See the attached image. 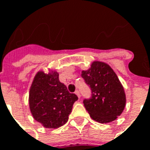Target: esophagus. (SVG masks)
<instances>
[{
    "label": "esophagus",
    "mask_w": 150,
    "mask_h": 150,
    "mask_svg": "<svg viewBox=\"0 0 150 150\" xmlns=\"http://www.w3.org/2000/svg\"><path fill=\"white\" fill-rule=\"evenodd\" d=\"M75 94H76V95H77L78 97H79V98H80V93H79V90H76V91H75Z\"/></svg>",
    "instance_id": "obj_1"
}]
</instances>
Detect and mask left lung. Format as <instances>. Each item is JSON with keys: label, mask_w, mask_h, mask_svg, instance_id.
<instances>
[{"label": "left lung", "mask_w": 150, "mask_h": 150, "mask_svg": "<svg viewBox=\"0 0 150 150\" xmlns=\"http://www.w3.org/2000/svg\"><path fill=\"white\" fill-rule=\"evenodd\" d=\"M81 77L91 92L83 100L91 117L101 124L116 120L125 108L126 96L114 70L102 62H94Z\"/></svg>", "instance_id": "left-lung-1"}]
</instances>
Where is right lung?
<instances>
[{
	"label": "right lung",
	"mask_w": 150,
	"mask_h": 150,
	"mask_svg": "<svg viewBox=\"0 0 150 150\" xmlns=\"http://www.w3.org/2000/svg\"><path fill=\"white\" fill-rule=\"evenodd\" d=\"M78 96L69 93L59 81V74L40 71L30 88L29 104L33 117L46 128H58L66 124Z\"/></svg>",
	"instance_id": "obj_1"
}]
</instances>
